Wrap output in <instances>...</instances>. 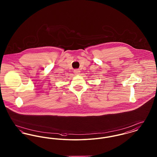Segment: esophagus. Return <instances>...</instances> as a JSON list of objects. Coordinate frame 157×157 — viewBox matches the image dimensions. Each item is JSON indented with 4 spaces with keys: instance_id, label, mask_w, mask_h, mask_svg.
Instances as JSON below:
<instances>
[{
    "instance_id": "1",
    "label": "esophagus",
    "mask_w": 157,
    "mask_h": 157,
    "mask_svg": "<svg viewBox=\"0 0 157 157\" xmlns=\"http://www.w3.org/2000/svg\"><path fill=\"white\" fill-rule=\"evenodd\" d=\"M74 72L75 75H79V73L81 72L80 71H79V69H75V70H74Z\"/></svg>"
}]
</instances>
